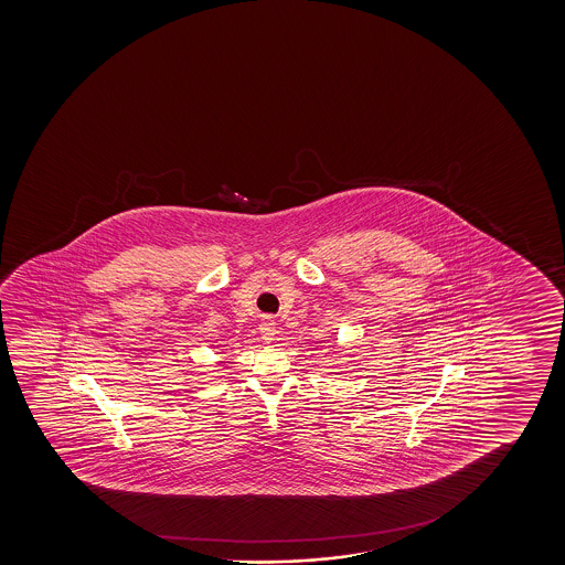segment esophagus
I'll use <instances>...</instances> for the list:
<instances>
[{"mask_svg": "<svg viewBox=\"0 0 565 565\" xmlns=\"http://www.w3.org/2000/svg\"><path fill=\"white\" fill-rule=\"evenodd\" d=\"M274 326H276V322H274L270 317L263 318V322H260V328H258V330L263 333L264 340H271V335L276 333V328H274Z\"/></svg>", "mask_w": 565, "mask_h": 565, "instance_id": "esophagus-1", "label": "esophagus"}]
</instances>
